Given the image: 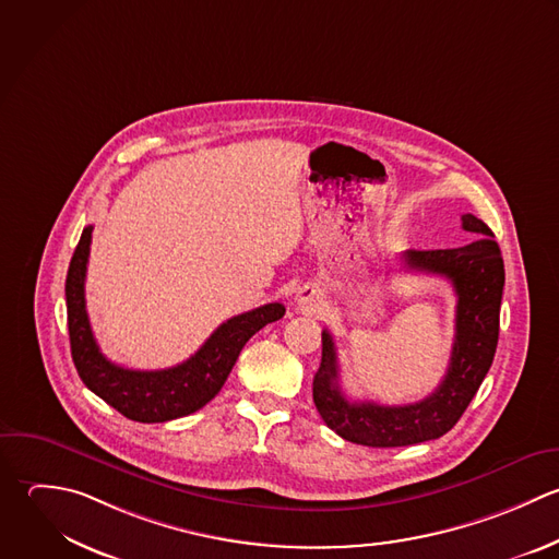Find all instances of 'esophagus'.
I'll return each instance as SVG.
<instances>
[{
	"instance_id": "34e87169",
	"label": "esophagus",
	"mask_w": 559,
	"mask_h": 559,
	"mask_svg": "<svg viewBox=\"0 0 559 559\" xmlns=\"http://www.w3.org/2000/svg\"><path fill=\"white\" fill-rule=\"evenodd\" d=\"M296 300H298V305H302V307H316V305L322 302V296H320V292H318L316 287L305 285L302 289H298Z\"/></svg>"
}]
</instances>
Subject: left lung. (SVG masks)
Here are the masks:
<instances>
[{
    "mask_svg": "<svg viewBox=\"0 0 559 559\" xmlns=\"http://www.w3.org/2000/svg\"><path fill=\"white\" fill-rule=\"evenodd\" d=\"M462 228L477 239L462 248L407 250L401 257L407 270L449 278L457 294L449 370L427 399L392 407L350 403L340 388L335 342L329 331H322V364L313 377V403L326 427L340 438L374 449L438 440L457 425L475 399L499 344L506 267L501 248L486 222L466 213L462 215Z\"/></svg>",
    "mask_w": 559,
    "mask_h": 559,
    "instance_id": "8db88e82",
    "label": "left lung"
}]
</instances>
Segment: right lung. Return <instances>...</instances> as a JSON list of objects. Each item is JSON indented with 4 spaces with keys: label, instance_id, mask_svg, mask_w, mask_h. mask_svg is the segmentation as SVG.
Returning a JSON list of instances; mask_svg holds the SVG:
<instances>
[{
    "label": "right lung",
    "instance_id": "right-lung-1",
    "mask_svg": "<svg viewBox=\"0 0 559 559\" xmlns=\"http://www.w3.org/2000/svg\"><path fill=\"white\" fill-rule=\"evenodd\" d=\"M91 233L93 226L82 230L64 281L71 357L82 383L134 423H167L202 409L226 383L246 342L285 316L281 302H270L219 324L195 355L174 368H121L99 353L86 316L84 276Z\"/></svg>",
    "mask_w": 559,
    "mask_h": 559
}]
</instances>
